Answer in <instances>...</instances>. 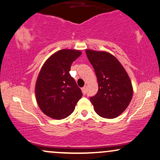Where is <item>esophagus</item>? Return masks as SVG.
<instances>
[{"label":"esophagus","mask_w":160,"mask_h":160,"mask_svg":"<svg viewBox=\"0 0 160 160\" xmlns=\"http://www.w3.org/2000/svg\"><path fill=\"white\" fill-rule=\"evenodd\" d=\"M82 94H83V95H85V94L86 93V86H83V87H82Z\"/></svg>","instance_id":"34e87169"}]
</instances>
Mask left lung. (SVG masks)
I'll return each instance as SVG.
<instances>
[{
  "instance_id": "left-lung-1",
  "label": "left lung",
  "mask_w": 160,
  "mask_h": 160,
  "mask_svg": "<svg viewBox=\"0 0 160 160\" xmlns=\"http://www.w3.org/2000/svg\"><path fill=\"white\" fill-rule=\"evenodd\" d=\"M86 53L98 82V91L90 101L100 116L116 118L127 109L132 99L130 79L118 59L109 53L92 50H86Z\"/></svg>"
}]
</instances>
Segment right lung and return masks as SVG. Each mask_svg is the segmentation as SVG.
I'll list each match as a JSON object with an SVG mask.
<instances>
[{
    "instance_id": "1",
    "label": "right lung",
    "mask_w": 160,
    "mask_h": 160,
    "mask_svg": "<svg viewBox=\"0 0 160 160\" xmlns=\"http://www.w3.org/2000/svg\"><path fill=\"white\" fill-rule=\"evenodd\" d=\"M81 52L62 49L45 62L36 83V97L41 110L54 119H63L74 112L82 92L71 76V65Z\"/></svg>"
}]
</instances>
